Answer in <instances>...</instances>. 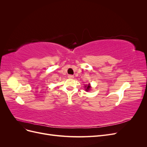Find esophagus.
Listing matches in <instances>:
<instances>
[{
  "label": "esophagus",
  "mask_w": 147,
  "mask_h": 147,
  "mask_svg": "<svg viewBox=\"0 0 147 147\" xmlns=\"http://www.w3.org/2000/svg\"><path fill=\"white\" fill-rule=\"evenodd\" d=\"M68 78H70V79H72V78H74V76L72 75H68Z\"/></svg>",
  "instance_id": "esophagus-1"
}]
</instances>
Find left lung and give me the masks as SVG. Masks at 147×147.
Returning <instances> with one entry per match:
<instances>
[{
  "instance_id": "obj_1",
  "label": "left lung",
  "mask_w": 147,
  "mask_h": 147,
  "mask_svg": "<svg viewBox=\"0 0 147 147\" xmlns=\"http://www.w3.org/2000/svg\"><path fill=\"white\" fill-rule=\"evenodd\" d=\"M85 87L86 88V91H89V90H90V88H91V86H90V84H89L88 86H85Z\"/></svg>"
}]
</instances>
